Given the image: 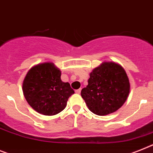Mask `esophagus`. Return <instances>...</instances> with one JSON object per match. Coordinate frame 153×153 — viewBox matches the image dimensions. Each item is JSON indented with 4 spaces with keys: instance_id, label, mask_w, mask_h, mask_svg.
I'll use <instances>...</instances> for the list:
<instances>
[{
    "instance_id": "34e87169",
    "label": "esophagus",
    "mask_w": 153,
    "mask_h": 153,
    "mask_svg": "<svg viewBox=\"0 0 153 153\" xmlns=\"http://www.w3.org/2000/svg\"><path fill=\"white\" fill-rule=\"evenodd\" d=\"M80 92H81V88H79V89L75 90V93H77V94H80Z\"/></svg>"
}]
</instances>
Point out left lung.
<instances>
[{
	"label": "left lung",
	"mask_w": 153,
	"mask_h": 153,
	"mask_svg": "<svg viewBox=\"0 0 153 153\" xmlns=\"http://www.w3.org/2000/svg\"><path fill=\"white\" fill-rule=\"evenodd\" d=\"M88 85L81 96L93 114L104 116L123 106L130 92L129 79L124 69L115 62H103L89 74Z\"/></svg>",
	"instance_id": "8db88e82"
}]
</instances>
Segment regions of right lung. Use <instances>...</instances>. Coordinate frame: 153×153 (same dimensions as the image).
I'll use <instances>...</instances> for the list:
<instances>
[{"mask_svg": "<svg viewBox=\"0 0 153 153\" xmlns=\"http://www.w3.org/2000/svg\"><path fill=\"white\" fill-rule=\"evenodd\" d=\"M61 72L53 63L33 66L22 83L23 94L31 107L39 114L53 116L66 107L74 92L68 82L61 79Z\"/></svg>", "mask_w": 153, "mask_h": 153, "instance_id": "right-lung-1", "label": "right lung"}]
</instances>
